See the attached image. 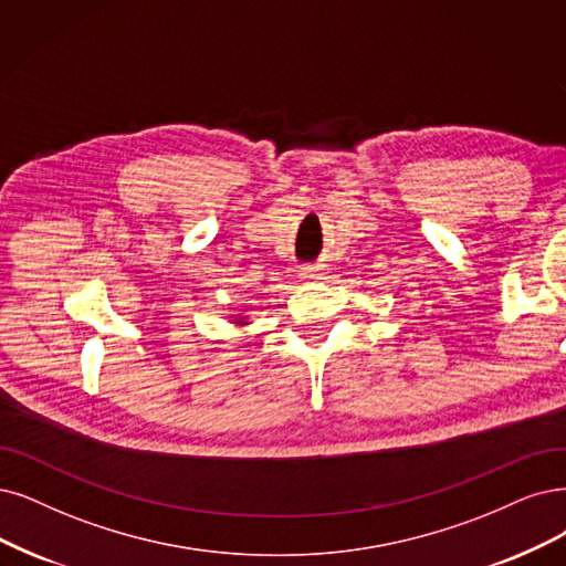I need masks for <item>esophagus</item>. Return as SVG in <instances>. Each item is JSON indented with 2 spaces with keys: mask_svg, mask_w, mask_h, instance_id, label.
Instances as JSON below:
<instances>
[{
  "mask_svg": "<svg viewBox=\"0 0 566 566\" xmlns=\"http://www.w3.org/2000/svg\"><path fill=\"white\" fill-rule=\"evenodd\" d=\"M303 280H322V265H307L301 270Z\"/></svg>",
  "mask_w": 566,
  "mask_h": 566,
  "instance_id": "obj_1",
  "label": "esophagus"
}]
</instances>
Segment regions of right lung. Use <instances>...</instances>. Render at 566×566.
<instances>
[{"mask_svg":"<svg viewBox=\"0 0 566 566\" xmlns=\"http://www.w3.org/2000/svg\"><path fill=\"white\" fill-rule=\"evenodd\" d=\"M228 322L233 324V326H238V328H244L247 324H251V319L247 317V312H244V310H242V312H238V315H230V317H228Z\"/></svg>","mask_w":566,"mask_h":566,"instance_id":"1","label":"right lung"}]
</instances>
